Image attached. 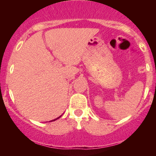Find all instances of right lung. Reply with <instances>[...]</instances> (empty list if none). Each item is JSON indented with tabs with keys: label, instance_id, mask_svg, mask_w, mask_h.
I'll use <instances>...</instances> for the list:
<instances>
[{
	"label": "right lung",
	"instance_id": "right-lung-1",
	"mask_svg": "<svg viewBox=\"0 0 156 156\" xmlns=\"http://www.w3.org/2000/svg\"><path fill=\"white\" fill-rule=\"evenodd\" d=\"M61 116H62V115H60V116H59V117H58V118H56L55 119H53V120H51V121H55V120H56V119H58V118H60V117H61Z\"/></svg>",
	"mask_w": 156,
	"mask_h": 156
}]
</instances>
